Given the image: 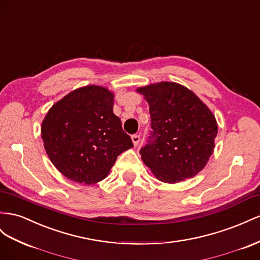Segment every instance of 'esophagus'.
<instances>
[{
    "mask_svg": "<svg viewBox=\"0 0 260 260\" xmlns=\"http://www.w3.org/2000/svg\"><path fill=\"white\" fill-rule=\"evenodd\" d=\"M131 139H132V143H133V145H135V146H137L140 143V140H141V138H140L139 135H133L131 137Z\"/></svg>",
    "mask_w": 260,
    "mask_h": 260,
    "instance_id": "esophagus-1",
    "label": "esophagus"
}]
</instances>
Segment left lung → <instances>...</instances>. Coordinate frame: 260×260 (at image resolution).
<instances>
[{
    "instance_id": "left-lung-1",
    "label": "left lung",
    "mask_w": 260,
    "mask_h": 260,
    "mask_svg": "<svg viewBox=\"0 0 260 260\" xmlns=\"http://www.w3.org/2000/svg\"><path fill=\"white\" fill-rule=\"evenodd\" d=\"M149 104L151 128L140 154L156 178L175 184L207 165L217 135L215 117L187 87L160 82L139 87Z\"/></svg>"
}]
</instances>
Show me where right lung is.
I'll return each mask as SVG.
<instances>
[{"instance_id": "obj_1", "label": "right lung", "mask_w": 260, "mask_h": 260, "mask_svg": "<svg viewBox=\"0 0 260 260\" xmlns=\"http://www.w3.org/2000/svg\"><path fill=\"white\" fill-rule=\"evenodd\" d=\"M114 94L88 85L73 90L49 109L41 138L55 168L80 184H95L110 172L119 154L133 147L114 111Z\"/></svg>"}]
</instances>
